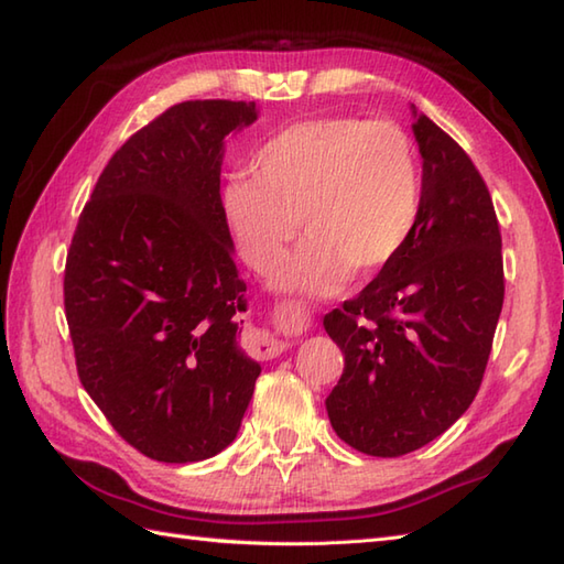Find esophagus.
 Listing matches in <instances>:
<instances>
[{
    "mask_svg": "<svg viewBox=\"0 0 564 564\" xmlns=\"http://www.w3.org/2000/svg\"><path fill=\"white\" fill-rule=\"evenodd\" d=\"M245 349L254 358H273L285 349V344L273 339L267 332H249L245 339Z\"/></svg>",
    "mask_w": 564,
    "mask_h": 564,
    "instance_id": "obj_1",
    "label": "esophagus"
}]
</instances>
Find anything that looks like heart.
I'll return each mask as SVG.
<instances>
[{
    "label": "heart",
    "instance_id": "b5f03b06",
    "mask_svg": "<svg viewBox=\"0 0 564 564\" xmlns=\"http://www.w3.org/2000/svg\"><path fill=\"white\" fill-rule=\"evenodd\" d=\"M424 184L412 138L390 121L313 118L281 130L223 191L239 254L267 273L297 232L301 249L273 273L281 289L332 293L354 271L376 275L412 242Z\"/></svg>",
    "mask_w": 564,
    "mask_h": 564
}]
</instances>
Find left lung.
<instances>
[{"label":"left lung","instance_id":"left-lung-1","mask_svg":"<svg viewBox=\"0 0 564 564\" xmlns=\"http://www.w3.org/2000/svg\"><path fill=\"white\" fill-rule=\"evenodd\" d=\"M412 130L424 160L412 242L325 315L344 354L325 402L332 429L376 458L422 448L463 416L505 305L501 232L485 178L431 118L416 116Z\"/></svg>","mask_w":564,"mask_h":564}]
</instances>
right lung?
I'll return each instance as SVG.
<instances>
[{
  "mask_svg": "<svg viewBox=\"0 0 564 564\" xmlns=\"http://www.w3.org/2000/svg\"><path fill=\"white\" fill-rule=\"evenodd\" d=\"M254 101H184L116 150L65 263L77 376L118 436L160 463L230 446L261 366L237 341L247 283L220 198L223 140Z\"/></svg>",
  "mask_w": 564,
  "mask_h": 564,
  "instance_id": "add662e5",
  "label": "right lung"
}]
</instances>
